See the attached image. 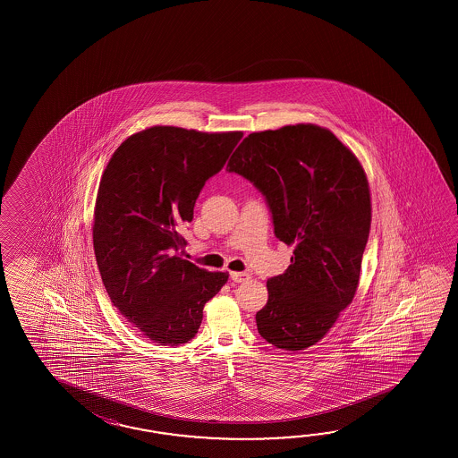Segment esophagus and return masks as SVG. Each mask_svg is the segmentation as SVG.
Here are the masks:
<instances>
[{
	"label": "esophagus",
	"mask_w": 458,
	"mask_h": 458,
	"mask_svg": "<svg viewBox=\"0 0 458 458\" xmlns=\"http://www.w3.org/2000/svg\"><path fill=\"white\" fill-rule=\"evenodd\" d=\"M231 280L233 283H242L250 280V273L245 272H231Z\"/></svg>",
	"instance_id": "1"
}]
</instances>
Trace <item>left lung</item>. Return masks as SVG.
<instances>
[{
  "instance_id": "1",
  "label": "left lung",
  "mask_w": 458,
  "mask_h": 458,
  "mask_svg": "<svg viewBox=\"0 0 458 458\" xmlns=\"http://www.w3.org/2000/svg\"><path fill=\"white\" fill-rule=\"evenodd\" d=\"M227 172L262 191L275 235L294 247L290 267L267 282L257 329L276 349L304 351L329 332L359 288L371 225L365 170L329 129L296 124L249 134Z\"/></svg>"
}]
</instances>
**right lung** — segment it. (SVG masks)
<instances>
[{
  "label": "right lung",
  "mask_w": 458,
  "mask_h": 458,
  "mask_svg": "<svg viewBox=\"0 0 458 458\" xmlns=\"http://www.w3.org/2000/svg\"><path fill=\"white\" fill-rule=\"evenodd\" d=\"M242 136L147 127L117 147L101 175L93 216L101 280L117 311L156 344L191 341L229 278L183 259L182 231Z\"/></svg>",
  "instance_id": "add662e5"
}]
</instances>
